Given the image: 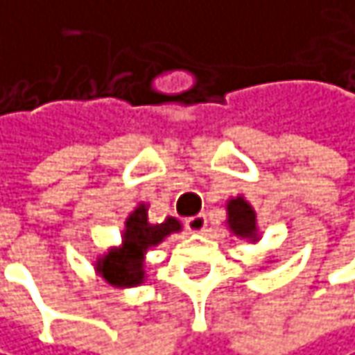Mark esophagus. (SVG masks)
Instances as JSON below:
<instances>
[{"label": "esophagus", "mask_w": 355, "mask_h": 355, "mask_svg": "<svg viewBox=\"0 0 355 355\" xmlns=\"http://www.w3.org/2000/svg\"><path fill=\"white\" fill-rule=\"evenodd\" d=\"M187 230L193 232V234H203L207 230V215L205 213H199V215H193L187 219Z\"/></svg>", "instance_id": "obj_1"}]
</instances>
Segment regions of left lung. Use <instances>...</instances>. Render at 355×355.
Here are the masks:
<instances>
[{
	"label": "left lung",
	"mask_w": 355,
	"mask_h": 355,
	"mask_svg": "<svg viewBox=\"0 0 355 355\" xmlns=\"http://www.w3.org/2000/svg\"><path fill=\"white\" fill-rule=\"evenodd\" d=\"M227 209V230L248 242H258L260 234H258V219H256V211L254 207L243 199V197H234L227 201L225 205Z\"/></svg>",
	"instance_id": "8db88e82"
}]
</instances>
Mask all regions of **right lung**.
<instances>
[{
    "instance_id": "add662e5",
    "label": "right lung",
    "mask_w": 355,
    "mask_h": 355,
    "mask_svg": "<svg viewBox=\"0 0 355 355\" xmlns=\"http://www.w3.org/2000/svg\"><path fill=\"white\" fill-rule=\"evenodd\" d=\"M182 230V223L175 217H166L162 223L148 221V205L140 203L123 223L121 243L97 258L95 270L112 284L113 288L140 286L146 280V254L148 250L162 243L171 234Z\"/></svg>"
}]
</instances>
